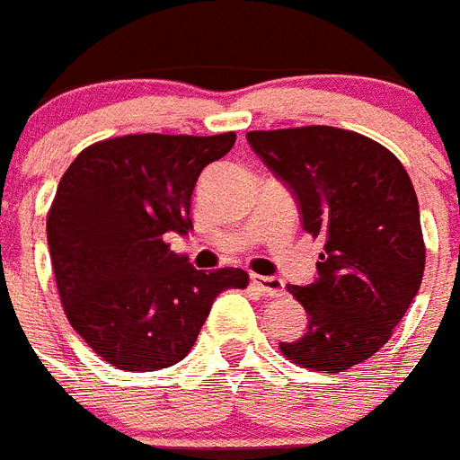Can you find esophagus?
Returning a JSON list of instances; mask_svg holds the SVG:
<instances>
[{
    "label": "esophagus",
    "instance_id": "34e87169",
    "mask_svg": "<svg viewBox=\"0 0 460 460\" xmlns=\"http://www.w3.org/2000/svg\"><path fill=\"white\" fill-rule=\"evenodd\" d=\"M252 285L260 289L264 296H280L285 292V283L276 276H260V273H252L250 276Z\"/></svg>",
    "mask_w": 460,
    "mask_h": 460
}]
</instances>
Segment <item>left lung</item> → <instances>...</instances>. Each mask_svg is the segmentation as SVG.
<instances>
[{"label": "left lung", "mask_w": 460, "mask_h": 460, "mask_svg": "<svg viewBox=\"0 0 460 460\" xmlns=\"http://www.w3.org/2000/svg\"><path fill=\"white\" fill-rule=\"evenodd\" d=\"M248 142L292 191L304 231L325 241L314 283L288 285L308 325L280 350L325 374L360 365L391 339L420 288L426 245L414 184L395 154L353 130H252Z\"/></svg>", "instance_id": "1"}]
</instances>
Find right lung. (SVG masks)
Wrapping results in <instances>:
<instances>
[{
	"label": "right lung",
	"instance_id": "right-lung-1",
	"mask_svg": "<svg viewBox=\"0 0 460 460\" xmlns=\"http://www.w3.org/2000/svg\"><path fill=\"white\" fill-rule=\"evenodd\" d=\"M236 133L123 135L86 146L46 219L69 325L123 372H156L191 350L215 296L248 288L243 269L199 271L165 234L191 231V194Z\"/></svg>",
	"mask_w": 460,
	"mask_h": 460
}]
</instances>
